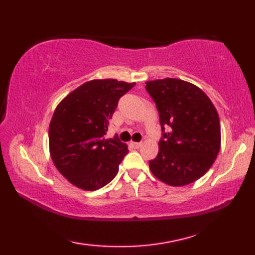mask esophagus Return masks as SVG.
Instances as JSON below:
<instances>
[{
  "label": "esophagus",
  "mask_w": 255,
  "mask_h": 255,
  "mask_svg": "<svg viewBox=\"0 0 255 255\" xmlns=\"http://www.w3.org/2000/svg\"><path fill=\"white\" fill-rule=\"evenodd\" d=\"M130 145L133 149H138L141 145V142H130Z\"/></svg>",
  "instance_id": "esophagus-1"
}]
</instances>
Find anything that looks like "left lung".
Masks as SVG:
<instances>
[{
	"label": "left lung",
	"instance_id": "8db88e82",
	"mask_svg": "<svg viewBox=\"0 0 255 255\" xmlns=\"http://www.w3.org/2000/svg\"><path fill=\"white\" fill-rule=\"evenodd\" d=\"M160 116L159 153L149 161L152 174L171 186L202 177L220 149V122L204 92L186 81L162 79L145 82Z\"/></svg>",
	"mask_w": 255,
	"mask_h": 255
}]
</instances>
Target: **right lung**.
Listing matches in <instances>:
<instances>
[{
  "mask_svg": "<svg viewBox=\"0 0 255 255\" xmlns=\"http://www.w3.org/2000/svg\"><path fill=\"white\" fill-rule=\"evenodd\" d=\"M134 85L115 79L92 80L59 103L49 125L50 155L74 186L96 191L116 176L128 148L117 136L106 139L104 134L119 99Z\"/></svg>",
  "mask_w": 255,
  "mask_h": 255,
  "instance_id": "add662e5",
  "label": "right lung"
}]
</instances>
